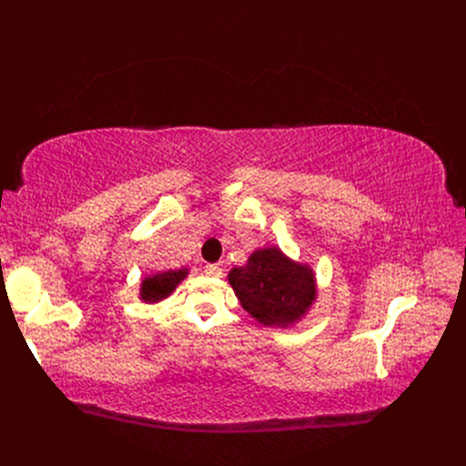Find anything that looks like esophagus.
<instances>
[{
  "label": "esophagus",
  "instance_id": "34e87169",
  "mask_svg": "<svg viewBox=\"0 0 466 466\" xmlns=\"http://www.w3.org/2000/svg\"><path fill=\"white\" fill-rule=\"evenodd\" d=\"M204 272L211 278H220V276H223V266H220V264H208L204 268Z\"/></svg>",
  "mask_w": 466,
  "mask_h": 466
}]
</instances>
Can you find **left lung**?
<instances>
[{
  "label": "left lung",
  "instance_id": "left-lung-1",
  "mask_svg": "<svg viewBox=\"0 0 466 466\" xmlns=\"http://www.w3.org/2000/svg\"><path fill=\"white\" fill-rule=\"evenodd\" d=\"M228 283L241 308L272 329L299 325L317 300L313 268L287 257L278 246L253 251L246 264L228 272Z\"/></svg>",
  "mask_w": 466,
  "mask_h": 466
}]
</instances>
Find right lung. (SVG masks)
Returning a JSON list of instances; mask_svg holds the SVG:
<instances>
[{
	"instance_id": "right-lung-1",
	"label": "right lung",
	"mask_w": 466,
	"mask_h": 466,
	"mask_svg": "<svg viewBox=\"0 0 466 466\" xmlns=\"http://www.w3.org/2000/svg\"><path fill=\"white\" fill-rule=\"evenodd\" d=\"M187 276L188 268H177V270H164L145 276L139 283L137 297L145 304H158L166 300Z\"/></svg>"
}]
</instances>
